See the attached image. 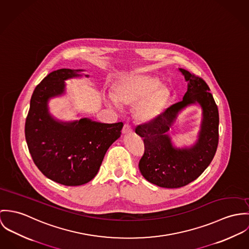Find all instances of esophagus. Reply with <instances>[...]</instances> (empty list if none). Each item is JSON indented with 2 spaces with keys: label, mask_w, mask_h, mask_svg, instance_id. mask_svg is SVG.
Instances as JSON below:
<instances>
[{
  "label": "esophagus",
  "mask_w": 249,
  "mask_h": 249,
  "mask_svg": "<svg viewBox=\"0 0 249 249\" xmlns=\"http://www.w3.org/2000/svg\"><path fill=\"white\" fill-rule=\"evenodd\" d=\"M132 127L129 125V124H125L124 126H123V129H122V133L123 134H130V133H132Z\"/></svg>",
  "instance_id": "obj_1"
}]
</instances>
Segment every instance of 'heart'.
Segmentation results:
<instances>
[{"instance_id": "b5f03b06", "label": "heart", "mask_w": 249, "mask_h": 249, "mask_svg": "<svg viewBox=\"0 0 249 249\" xmlns=\"http://www.w3.org/2000/svg\"><path fill=\"white\" fill-rule=\"evenodd\" d=\"M170 91L156 77L134 73L120 77L112 86L111 96L106 99L110 107L135 106L136 119L142 123L156 120L165 109Z\"/></svg>"}]
</instances>
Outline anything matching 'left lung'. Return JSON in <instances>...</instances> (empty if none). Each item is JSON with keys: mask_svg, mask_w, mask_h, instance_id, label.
Wrapping results in <instances>:
<instances>
[{"mask_svg": "<svg viewBox=\"0 0 249 249\" xmlns=\"http://www.w3.org/2000/svg\"><path fill=\"white\" fill-rule=\"evenodd\" d=\"M179 71L188 82L183 99L156 120L136 128L145 146L140 173L149 182L164 188H179L197 178L211 163L219 143V111L208 85L186 70ZM196 103L203 110L199 138L191 147L176 148L167 135L169 128L179 111Z\"/></svg>", "mask_w": 249, "mask_h": 249, "instance_id": "obj_1", "label": "left lung"}]
</instances>
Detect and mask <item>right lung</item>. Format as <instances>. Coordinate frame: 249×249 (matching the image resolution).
<instances>
[{"label": "right lung", "instance_id": "add662e5", "mask_svg": "<svg viewBox=\"0 0 249 249\" xmlns=\"http://www.w3.org/2000/svg\"><path fill=\"white\" fill-rule=\"evenodd\" d=\"M80 71L83 70H57L37 85L25 126L35 165L48 178L66 186L82 185L96 176L107 150L119 138L123 127L122 122L106 124L89 118L63 122L50 113L49 100L62 95L65 80L81 77Z\"/></svg>", "mask_w": 249, "mask_h": 249}]
</instances>
